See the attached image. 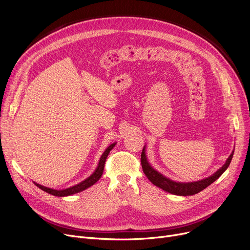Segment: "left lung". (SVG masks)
Listing matches in <instances>:
<instances>
[{"mask_svg": "<svg viewBox=\"0 0 250 250\" xmlns=\"http://www.w3.org/2000/svg\"><path fill=\"white\" fill-rule=\"evenodd\" d=\"M233 154L234 150L230 154V156L227 158L225 164L223 165L220 169H218L217 171L212 174L211 176H208L207 178L198 180V181H192V182H177L174 181L170 178H167L160 172L157 171L156 169H154L151 164L149 163L147 159V155H146V146H144L142 154H141V164L144 173L146 174L148 179L153 183L154 186L160 188L161 189L172 193L175 195H192L198 193L202 190H204L206 188H208L209 185H212L214 181H216L223 173H224L227 168L229 167L231 160L233 158Z\"/></svg>", "mask_w": 250, "mask_h": 250, "instance_id": "8db88e82", "label": "left lung"}]
</instances>
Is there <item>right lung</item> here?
<instances>
[{
  "label": "right lung",
  "mask_w": 250,
  "mask_h": 250,
  "mask_svg": "<svg viewBox=\"0 0 250 250\" xmlns=\"http://www.w3.org/2000/svg\"><path fill=\"white\" fill-rule=\"evenodd\" d=\"M115 145H116V143L111 144V145H109L106 148V150L103 152V154L100 157V160L98 162V165H97L96 169L94 170V172L92 173L89 177H87L86 179H84L83 181H81L80 183H78V185H76L74 187L64 188V189H55V188H50L43 187L42 185H38V183H36L34 181H33V183L37 188H41L42 190H43V191H45V192H47L49 194L55 195V196H68V195H72V194L78 193V192H80V191H83L86 188H88L92 187L93 185H95V183L100 179V177H101V175L103 173L105 161H106V158H107L109 152L113 149V147Z\"/></svg>",
  "instance_id": "add662e5"
}]
</instances>
